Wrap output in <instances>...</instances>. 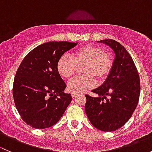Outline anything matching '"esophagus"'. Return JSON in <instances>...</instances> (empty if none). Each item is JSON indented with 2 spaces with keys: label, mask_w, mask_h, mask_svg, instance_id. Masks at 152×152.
<instances>
[{
  "label": "esophagus",
  "mask_w": 152,
  "mask_h": 152,
  "mask_svg": "<svg viewBox=\"0 0 152 152\" xmlns=\"http://www.w3.org/2000/svg\"><path fill=\"white\" fill-rule=\"evenodd\" d=\"M78 95H79V93H71V96H72V97H73V98L76 97V96H78Z\"/></svg>",
  "instance_id": "1"
}]
</instances>
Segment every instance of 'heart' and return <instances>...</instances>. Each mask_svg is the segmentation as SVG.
<instances>
[{
    "label": "heart",
    "mask_w": 152,
    "mask_h": 152,
    "mask_svg": "<svg viewBox=\"0 0 152 152\" xmlns=\"http://www.w3.org/2000/svg\"><path fill=\"white\" fill-rule=\"evenodd\" d=\"M82 76H76L67 82V90L71 93H82L91 89L99 82L104 81L113 67L112 59L103 48L94 45H85L74 51L73 56L63 54L56 63V70L62 77L70 78L76 67L82 66Z\"/></svg>",
    "instance_id": "heart-1"
}]
</instances>
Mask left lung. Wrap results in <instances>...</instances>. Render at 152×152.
Returning <instances> with one entry per match:
<instances>
[{"mask_svg": "<svg viewBox=\"0 0 152 152\" xmlns=\"http://www.w3.org/2000/svg\"><path fill=\"white\" fill-rule=\"evenodd\" d=\"M100 42L111 48L115 57L104 83L93 90L99 96L85 95V108L93 126L104 132H113L121 128L137 107L140 93V77L132 58L121 44L111 39Z\"/></svg>", "mask_w": 152, "mask_h": 152, "instance_id": "8db88e82", "label": "left lung"}]
</instances>
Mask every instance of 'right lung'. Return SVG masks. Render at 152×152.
Returning a JSON list of instances; mask_svg holds the SVG:
<instances>
[{
  "instance_id": "obj_1",
  "label": "right lung",
  "mask_w": 152,
  "mask_h": 152,
  "mask_svg": "<svg viewBox=\"0 0 152 152\" xmlns=\"http://www.w3.org/2000/svg\"><path fill=\"white\" fill-rule=\"evenodd\" d=\"M76 45L67 41L45 42L23 59L14 79L12 94L21 118L28 125L35 129L52 126L71 102V95L64 93L66 85L58 73L56 63Z\"/></svg>"
}]
</instances>
